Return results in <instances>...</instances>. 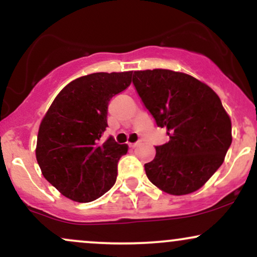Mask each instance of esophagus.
<instances>
[{
    "instance_id": "obj_1",
    "label": "esophagus",
    "mask_w": 257,
    "mask_h": 257,
    "mask_svg": "<svg viewBox=\"0 0 257 257\" xmlns=\"http://www.w3.org/2000/svg\"><path fill=\"white\" fill-rule=\"evenodd\" d=\"M140 145V141H137V143H133V144H129V146L133 147V149H135V147H138Z\"/></svg>"
}]
</instances>
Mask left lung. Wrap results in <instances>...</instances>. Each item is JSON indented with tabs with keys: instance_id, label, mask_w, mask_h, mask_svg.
I'll return each instance as SVG.
<instances>
[{
	"instance_id": "1",
	"label": "left lung",
	"mask_w": 257,
	"mask_h": 257,
	"mask_svg": "<svg viewBox=\"0 0 257 257\" xmlns=\"http://www.w3.org/2000/svg\"><path fill=\"white\" fill-rule=\"evenodd\" d=\"M133 84L156 124L170 140L156 146L147 178L182 196L202 187L219 169L232 143V125L217 94L192 76L172 70L134 71Z\"/></svg>"
}]
</instances>
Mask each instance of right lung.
<instances>
[{"instance_id": "obj_1", "label": "right lung", "mask_w": 257, "mask_h": 257, "mask_svg": "<svg viewBox=\"0 0 257 257\" xmlns=\"http://www.w3.org/2000/svg\"><path fill=\"white\" fill-rule=\"evenodd\" d=\"M129 72H96L70 82L47 111L37 135L36 158L47 181L79 203L107 192L128 151L112 138L102 143L108 101L129 87Z\"/></svg>"}]
</instances>
